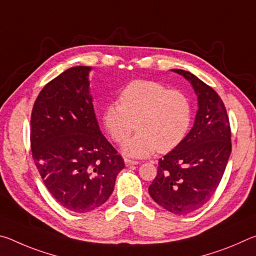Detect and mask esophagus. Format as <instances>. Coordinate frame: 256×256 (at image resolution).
<instances>
[{
  "mask_svg": "<svg viewBox=\"0 0 256 256\" xmlns=\"http://www.w3.org/2000/svg\"><path fill=\"white\" fill-rule=\"evenodd\" d=\"M124 162H125V166H126V167H131V166H133V164H138V162H136V160H131V159H128V158L124 159Z\"/></svg>",
  "mask_w": 256,
  "mask_h": 256,
  "instance_id": "obj_1",
  "label": "esophagus"
}]
</instances>
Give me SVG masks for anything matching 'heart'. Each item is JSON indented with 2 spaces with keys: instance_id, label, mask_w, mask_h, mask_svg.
<instances>
[{
  "instance_id": "1",
  "label": "heart",
  "mask_w": 256,
  "mask_h": 256,
  "mask_svg": "<svg viewBox=\"0 0 256 256\" xmlns=\"http://www.w3.org/2000/svg\"><path fill=\"white\" fill-rule=\"evenodd\" d=\"M120 104L108 102L102 122L110 136L122 144L134 130L138 133L124 146L126 156L144 158L154 151L170 152L178 146L190 123V102L177 90L154 81L134 80L120 92Z\"/></svg>"
}]
</instances>
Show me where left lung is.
I'll return each instance as SVG.
<instances>
[{"mask_svg": "<svg viewBox=\"0 0 256 256\" xmlns=\"http://www.w3.org/2000/svg\"><path fill=\"white\" fill-rule=\"evenodd\" d=\"M172 71L192 86L198 97V112L188 136L159 159L149 194L172 214H186L200 209L216 192L232 152V134L219 94L188 71Z\"/></svg>", "mask_w": 256, "mask_h": 256, "instance_id": "obj_1", "label": "left lung"}]
</instances>
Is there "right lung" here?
Listing matches in <instances>:
<instances>
[{"mask_svg":"<svg viewBox=\"0 0 256 256\" xmlns=\"http://www.w3.org/2000/svg\"><path fill=\"white\" fill-rule=\"evenodd\" d=\"M92 66H73L48 82L32 112V158L50 193L66 209L84 214L105 203L124 168L102 136L90 94Z\"/></svg>","mask_w":256,"mask_h":256,"instance_id":"1","label":"right lung"}]
</instances>
